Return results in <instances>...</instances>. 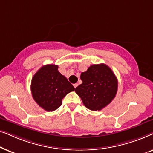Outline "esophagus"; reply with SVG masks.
<instances>
[{
  "label": "esophagus",
  "instance_id": "esophagus-1",
  "mask_svg": "<svg viewBox=\"0 0 153 153\" xmlns=\"http://www.w3.org/2000/svg\"><path fill=\"white\" fill-rule=\"evenodd\" d=\"M73 85H74V87L76 88L78 86V83H74V84H73Z\"/></svg>",
  "mask_w": 153,
  "mask_h": 153
}]
</instances>
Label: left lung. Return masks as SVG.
Returning a JSON list of instances; mask_svg holds the SVG:
<instances>
[{"label": "left lung", "mask_w": 153, "mask_h": 153, "mask_svg": "<svg viewBox=\"0 0 153 153\" xmlns=\"http://www.w3.org/2000/svg\"><path fill=\"white\" fill-rule=\"evenodd\" d=\"M83 83L75 88L85 107L100 111L110 104L118 90V80L109 67L105 64L93 65L81 72Z\"/></svg>", "instance_id": "1"}]
</instances>
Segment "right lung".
<instances>
[{"instance_id": "right-lung-1", "label": "right lung", "mask_w": 153, "mask_h": 153, "mask_svg": "<svg viewBox=\"0 0 153 153\" xmlns=\"http://www.w3.org/2000/svg\"><path fill=\"white\" fill-rule=\"evenodd\" d=\"M56 65L42 67L31 81V93L38 105L47 111H53L62 104V100L75 88L58 70Z\"/></svg>"}]
</instances>
